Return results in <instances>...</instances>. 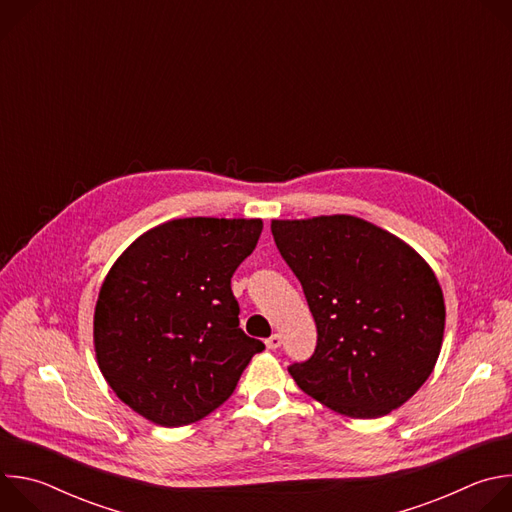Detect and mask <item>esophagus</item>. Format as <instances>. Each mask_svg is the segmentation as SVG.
<instances>
[{"mask_svg":"<svg viewBox=\"0 0 512 512\" xmlns=\"http://www.w3.org/2000/svg\"><path fill=\"white\" fill-rule=\"evenodd\" d=\"M265 346H267L269 350H277V348L281 346V336H279V334H273V336H269V338L265 340Z\"/></svg>","mask_w":512,"mask_h":512,"instance_id":"esophagus-1","label":"esophagus"}]
</instances>
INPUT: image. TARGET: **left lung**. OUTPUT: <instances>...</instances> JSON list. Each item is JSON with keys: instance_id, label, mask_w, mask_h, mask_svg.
Here are the masks:
<instances>
[{"instance_id": "left-lung-1", "label": "left lung", "mask_w": 512, "mask_h": 512, "mask_svg": "<svg viewBox=\"0 0 512 512\" xmlns=\"http://www.w3.org/2000/svg\"><path fill=\"white\" fill-rule=\"evenodd\" d=\"M283 261L304 287L318 342L287 369L336 413L375 419L431 375L446 306L431 267L407 243L350 214L273 221Z\"/></svg>"}]
</instances>
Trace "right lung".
Segmentation results:
<instances>
[{"label":"right lung","instance_id":"obj_1","mask_svg":"<svg viewBox=\"0 0 512 512\" xmlns=\"http://www.w3.org/2000/svg\"><path fill=\"white\" fill-rule=\"evenodd\" d=\"M261 229V218H174L109 269L95 306L97 362L141 417L164 427L206 417L265 348L239 328L231 289Z\"/></svg>","mask_w":512,"mask_h":512}]
</instances>
